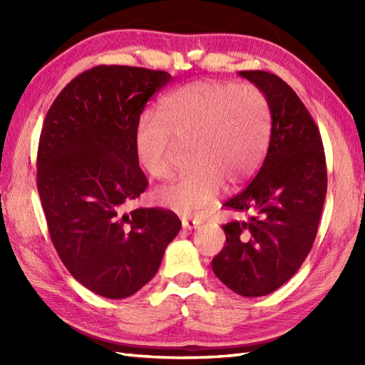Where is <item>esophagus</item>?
Wrapping results in <instances>:
<instances>
[{
  "label": "esophagus",
  "mask_w": 365,
  "mask_h": 365,
  "mask_svg": "<svg viewBox=\"0 0 365 365\" xmlns=\"http://www.w3.org/2000/svg\"><path fill=\"white\" fill-rule=\"evenodd\" d=\"M199 221H196V220H187V218H183L182 220V227L183 229H187V230H191V229H196V227H199Z\"/></svg>",
  "instance_id": "1"
}]
</instances>
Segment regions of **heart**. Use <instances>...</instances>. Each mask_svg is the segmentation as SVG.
I'll return each instance as SVG.
<instances>
[{"instance_id":"b5f03b06","label":"heart","mask_w":365,"mask_h":365,"mask_svg":"<svg viewBox=\"0 0 365 365\" xmlns=\"http://www.w3.org/2000/svg\"><path fill=\"white\" fill-rule=\"evenodd\" d=\"M158 114L138 118L135 153L150 177L166 178L174 139L192 143L195 169L155 192V200L177 215L200 212L216 199L222 183L234 188L250 180L265 158L271 108L267 96L251 84H185L161 100Z\"/></svg>"}]
</instances>
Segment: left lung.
Returning a JSON list of instances; mask_svg holds the SVG:
<instances>
[{"label":"left lung","instance_id":"obj_1","mask_svg":"<svg viewBox=\"0 0 365 365\" xmlns=\"http://www.w3.org/2000/svg\"><path fill=\"white\" fill-rule=\"evenodd\" d=\"M238 75L267 96L271 136L252 182L224 204L247 220L224 224L226 246L212 268L230 290L254 298L284 285L311 252L328 175L320 131L297 92L274 73Z\"/></svg>","mask_w":365,"mask_h":365}]
</instances>
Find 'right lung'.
I'll list each match as a JSON object with an SVG mask.
<instances>
[{
    "mask_svg": "<svg viewBox=\"0 0 365 365\" xmlns=\"http://www.w3.org/2000/svg\"><path fill=\"white\" fill-rule=\"evenodd\" d=\"M170 81L165 71L97 66L68 83L46 113L37 150L46 226L66 268L100 297L143 289L182 227L163 208L122 213L147 188L135 123Z\"/></svg>",
    "mask_w": 365,
    "mask_h": 365,
    "instance_id": "1",
    "label": "right lung"
}]
</instances>
